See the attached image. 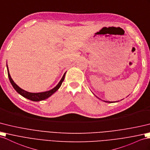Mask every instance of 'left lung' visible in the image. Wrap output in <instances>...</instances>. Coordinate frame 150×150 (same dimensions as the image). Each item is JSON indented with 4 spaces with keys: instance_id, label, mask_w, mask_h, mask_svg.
<instances>
[{
    "instance_id": "obj_1",
    "label": "left lung",
    "mask_w": 150,
    "mask_h": 150,
    "mask_svg": "<svg viewBox=\"0 0 150 150\" xmlns=\"http://www.w3.org/2000/svg\"><path fill=\"white\" fill-rule=\"evenodd\" d=\"M107 103H111V102H107Z\"/></svg>"
}]
</instances>
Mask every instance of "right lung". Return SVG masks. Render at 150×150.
<instances>
[{"instance_id": "add662e5", "label": "right lung", "mask_w": 150, "mask_h": 150, "mask_svg": "<svg viewBox=\"0 0 150 150\" xmlns=\"http://www.w3.org/2000/svg\"><path fill=\"white\" fill-rule=\"evenodd\" d=\"M7 67H8V65H7ZM8 77L9 79V81H10L11 83V85L13 86L14 90H15L18 93H20L21 96H22L23 97L28 98V99H29V100H31L32 101L42 100H45V99H46V98L50 97L60 87L62 83V82L64 81V78H65V73L63 76L62 78L60 81L59 82V83H58V85L52 90L47 91V92H41V93H30V92H26V91L23 90V89L20 88L13 81V80L11 78V76L9 74L8 67Z\"/></svg>"}]
</instances>
